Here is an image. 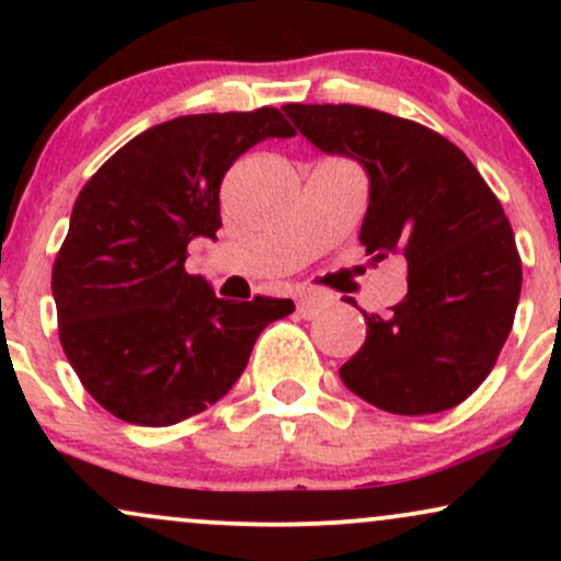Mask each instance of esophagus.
<instances>
[{"label":"esophagus","mask_w":561,"mask_h":561,"mask_svg":"<svg viewBox=\"0 0 561 561\" xmlns=\"http://www.w3.org/2000/svg\"><path fill=\"white\" fill-rule=\"evenodd\" d=\"M324 308H327V300L319 298V295H302L298 300V313L302 319H317Z\"/></svg>","instance_id":"obj_1"}]
</instances>
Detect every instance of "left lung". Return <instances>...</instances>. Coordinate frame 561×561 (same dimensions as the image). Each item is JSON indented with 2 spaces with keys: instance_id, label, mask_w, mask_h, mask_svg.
Masks as SVG:
<instances>
[{
  "instance_id": "1",
  "label": "left lung",
  "mask_w": 561,
  "mask_h": 561,
  "mask_svg": "<svg viewBox=\"0 0 561 561\" xmlns=\"http://www.w3.org/2000/svg\"><path fill=\"white\" fill-rule=\"evenodd\" d=\"M285 113L324 152L369 173L358 240L371 261L401 255L409 293L390 317L364 313L366 343L340 366L347 390L390 414H437L491 375L514 324L523 261L499 197L454 141L362 105Z\"/></svg>"
}]
</instances>
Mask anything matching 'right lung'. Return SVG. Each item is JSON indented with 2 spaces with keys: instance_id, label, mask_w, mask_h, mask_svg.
<instances>
[{
  "instance_id": "obj_1",
  "label": "right lung",
  "mask_w": 561,
  "mask_h": 561,
  "mask_svg": "<svg viewBox=\"0 0 561 561\" xmlns=\"http://www.w3.org/2000/svg\"><path fill=\"white\" fill-rule=\"evenodd\" d=\"M268 137H295L276 107L165 121L83 184L53 266L60 343L89 396L118 420L169 427L224 398L289 298H216L186 274V244L221 227L224 176Z\"/></svg>"
}]
</instances>
